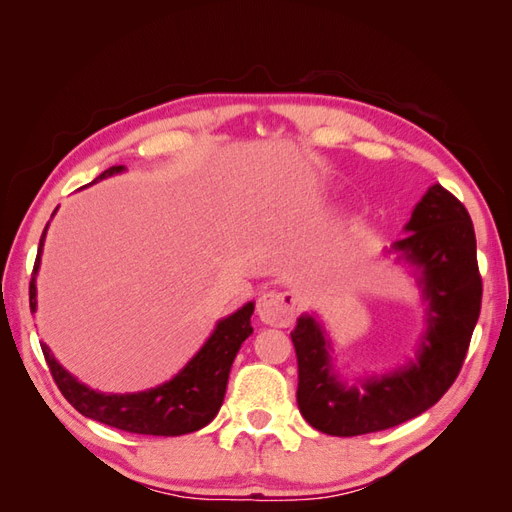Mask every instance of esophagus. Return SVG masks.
I'll return each instance as SVG.
<instances>
[{
    "label": "esophagus",
    "mask_w": 512,
    "mask_h": 512,
    "mask_svg": "<svg viewBox=\"0 0 512 512\" xmlns=\"http://www.w3.org/2000/svg\"><path fill=\"white\" fill-rule=\"evenodd\" d=\"M297 299L286 290H266L257 299V317L273 328H288L295 321Z\"/></svg>",
    "instance_id": "obj_1"
}]
</instances>
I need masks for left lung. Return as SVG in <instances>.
I'll use <instances>...</instances> for the list:
<instances>
[{
  "instance_id": "left-lung-1",
  "label": "left lung",
  "mask_w": 512,
  "mask_h": 512,
  "mask_svg": "<svg viewBox=\"0 0 512 512\" xmlns=\"http://www.w3.org/2000/svg\"><path fill=\"white\" fill-rule=\"evenodd\" d=\"M394 250L422 270L427 332L416 361L380 378L347 385L334 374L321 323L303 314L290 332L297 352L301 416L328 436H363L391 429L436 405L458 378L482 308L475 231L469 211L442 184H433Z\"/></svg>"
}]
</instances>
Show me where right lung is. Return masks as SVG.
Segmentation results:
<instances>
[{
  "label": "right lung",
  "mask_w": 512,
  "mask_h": 512,
  "mask_svg": "<svg viewBox=\"0 0 512 512\" xmlns=\"http://www.w3.org/2000/svg\"><path fill=\"white\" fill-rule=\"evenodd\" d=\"M123 169V165L110 167L94 182L114 176V173H121ZM46 231L48 226L43 228V235L39 239L35 268H32L30 279L32 312L37 310L35 279ZM253 310L255 303L250 301L244 308L231 314V317L222 319L215 325L209 341L184 365L182 372L167 380V383L147 391H138V394H101V391H94L79 383L70 372H65L54 361L46 343H41V352L46 356L50 374L61 389V394L85 418H92L121 431L140 433V436H184V433L206 427L217 416V411H220L226 394L228 372H231L235 354L248 336L253 334V325H250Z\"/></svg>",
  "instance_id": "add662e5"
}]
</instances>
